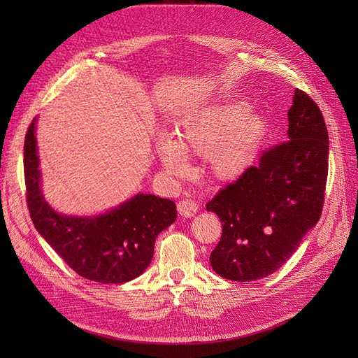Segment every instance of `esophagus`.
<instances>
[{"mask_svg": "<svg viewBox=\"0 0 358 358\" xmlns=\"http://www.w3.org/2000/svg\"><path fill=\"white\" fill-rule=\"evenodd\" d=\"M197 209L199 206L189 199H183L178 203V212L179 215L183 216V218H192V216L197 213Z\"/></svg>", "mask_w": 358, "mask_h": 358, "instance_id": "esophagus-1", "label": "esophagus"}]
</instances>
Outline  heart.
<instances>
[{
    "label": "heart",
    "mask_w": 358,
    "mask_h": 358,
    "mask_svg": "<svg viewBox=\"0 0 358 358\" xmlns=\"http://www.w3.org/2000/svg\"><path fill=\"white\" fill-rule=\"evenodd\" d=\"M245 101L213 104L188 113L178 125L176 140L159 145L162 166L182 175L188 157H206L210 175L218 180H234L251 167L266 134L262 116L251 115Z\"/></svg>",
    "instance_id": "b5f03b06"
}]
</instances>
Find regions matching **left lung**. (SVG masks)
<instances>
[{
    "instance_id": "8db88e82",
    "label": "left lung",
    "mask_w": 358,
    "mask_h": 358,
    "mask_svg": "<svg viewBox=\"0 0 358 358\" xmlns=\"http://www.w3.org/2000/svg\"><path fill=\"white\" fill-rule=\"evenodd\" d=\"M288 138L267 149L206 204L222 234L210 254L224 279L251 282L284 266L321 218L329 173V133L317 103L296 90Z\"/></svg>"
}]
</instances>
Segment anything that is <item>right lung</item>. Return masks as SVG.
<instances>
[{"label": "right lung", "instance_id": "obj_1", "mask_svg": "<svg viewBox=\"0 0 358 358\" xmlns=\"http://www.w3.org/2000/svg\"><path fill=\"white\" fill-rule=\"evenodd\" d=\"M24 171L37 231L70 268L95 282L124 284L142 275L152 262L157 236L176 220V204L152 194H137L94 218L57 213L40 188L36 121L25 136Z\"/></svg>", "mask_w": 358, "mask_h": 358}]
</instances>
